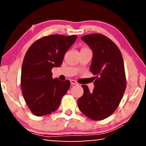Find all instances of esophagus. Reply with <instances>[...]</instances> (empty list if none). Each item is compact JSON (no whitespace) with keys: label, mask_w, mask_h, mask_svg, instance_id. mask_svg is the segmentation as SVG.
I'll list each match as a JSON object with an SVG mask.
<instances>
[{"label":"esophagus","mask_w":146,"mask_h":146,"mask_svg":"<svg viewBox=\"0 0 146 146\" xmlns=\"http://www.w3.org/2000/svg\"><path fill=\"white\" fill-rule=\"evenodd\" d=\"M70 82H71L72 84H73V85H76V84H78L77 82L76 81V80H71Z\"/></svg>","instance_id":"esophagus-1"}]
</instances>
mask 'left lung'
I'll return each mask as SVG.
<instances>
[{"instance_id":"8db88e82","label":"left lung","mask_w":146,"mask_h":146,"mask_svg":"<svg viewBox=\"0 0 146 146\" xmlns=\"http://www.w3.org/2000/svg\"><path fill=\"white\" fill-rule=\"evenodd\" d=\"M81 38L92 50L90 70L96 76L92 92L87 86H82L84 94L78 100V105L88 117L102 120L114 112L125 92L126 81L123 58L116 44L104 35L92 34Z\"/></svg>"}]
</instances>
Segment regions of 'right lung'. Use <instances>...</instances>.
<instances>
[{
  "instance_id": "right-lung-1",
  "label": "right lung",
  "mask_w": 146,
  "mask_h": 146,
  "mask_svg": "<svg viewBox=\"0 0 146 146\" xmlns=\"http://www.w3.org/2000/svg\"><path fill=\"white\" fill-rule=\"evenodd\" d=\"M77 36L53 35L35 42L28 49L22 66L21 84L28 107L36 116L58 108L70 82L52 78V69L62 65L64 54Z\"/></svg>"
}]
</instances>
